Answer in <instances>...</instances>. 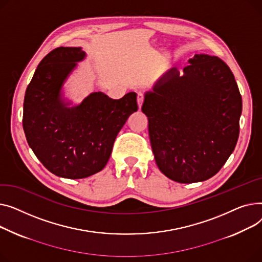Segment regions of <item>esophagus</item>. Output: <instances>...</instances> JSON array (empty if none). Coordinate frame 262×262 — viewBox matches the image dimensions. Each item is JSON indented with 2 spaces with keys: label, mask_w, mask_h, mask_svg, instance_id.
Returning a JSON list of instances; mask_svg holds the SVG:
<instances>
[{
  "label": "esophagus",
  "mask_w": 262,
  "mask_h": 262,
  "mask_svg": "<svg viewBox=\"0 0 262 262\" xmlns=\"http://www.w3.org/2000/svg\"><path fill=\"white\" fill-rule=\"evenodd\" d=\"M144 100H145V95L142 93V92H140V93L137 94V103H138V106H140V109L143 105Z\"/></svg>",
  "instance_id": "1"
}]
</instances>
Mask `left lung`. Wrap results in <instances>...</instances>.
Listing matches in <instances>:
<instances>
[{
	"mask_svg": "<svg viewBox=\"0 0 262 262\" xmlns=\"http://www.w3.org/2000/svg\"><path fill=\"white\" fill-rule=\"evenodd\" d=\"M189 63L183 76L167 72L142 106L157 165L183 184L220 170L236 147L242 112L237 82L223 60L201 54Z\"/></svg>",
	"mask_w": 262,
	"mask_h": 262,
	"instance_id": "left-lung-1",
	"label": "left lung"
}]
</instances>
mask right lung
<instances>
[{"label": "right lung", "mask_w": 262, "mask_h": 262, "mask_svg": "<svg viewBox=\"0 0 262 262\" xmlns=\"http://www.w3.org/2000/svg\"><path fill=\"white\" fill-rule=\"evenodd\" d=\"M80 48H57L39 63L24 98L23 129L29 147L52 173L83 179L102 170L115 138L138 105L136 94L112 99L92 93L68 107L60 98L64 79L84 58Z\"/></svg>", "instance_id": "add662e5"}]
</instances>
